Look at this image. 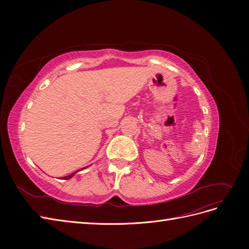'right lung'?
Listing matches in <instances>:
<instances>
[{
	"mask_svg": "<svg viewBox=\"0 0 249 249\" xmlns=\"http://www.w3.org/2000/svg\"><path fill=\"white\" fill-rule=\"evenodd\" d=\"M84 168H85V167H83L82 169H84ZM80 171H81V169H78V171H75L74 173H72V174L69 175L68 177H64V178H63V179H70V178H72V177H73V176H74L76 173H78V172H80Z\"/></svg>",
	"mask_w": 249,
	"mask_h": 249,
	"instance_id": "1",
	"label": "right lung"
}]
</instances>
